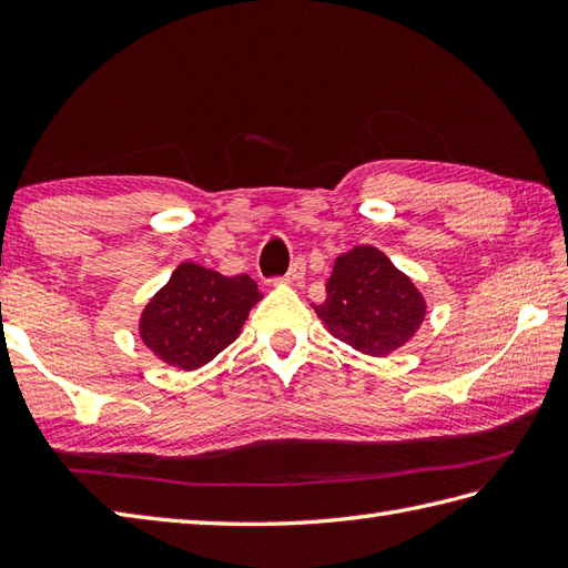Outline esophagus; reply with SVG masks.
Returning <instances> with one entry per match:
<instances>
[{
	"mask_svg": "<svg viewBox=\"0 0 568 568\" xmlns=\"http://www.w3.org/2000/svg\"><path fill=\"white\" fill-rule=\"evenodd\" d=\"M305 277V263L303 261H295L293 265H291V271H287L281 281L283 283H300Z\"/></svg>",
	"mask_w": 568,
	"mask_h": 568,
	"instance_id": "obj_1",
	"label": "esophagus"
}]
</instances>
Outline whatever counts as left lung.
Listing matches in <instances>:
<instances>
[{"label": "left lung", "mask_w": 568, "mask_h": 568, "mask_svg": "<svg viewBox=\"0 0 568 568\" xmlns=\"http://www.w3.org/2000/svg\"><path fill=\"white\" fill-rule=\"evenodd\" d=\"M315 312L339 342L361 354L388 356L413 339L427 303L383 251L354 246L336 256L327 300Z\"/></svg>", "instance_id": "left-lung-1"}]
</instances>
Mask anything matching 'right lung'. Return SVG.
I'll list each match as a JSON object with an SVG mask.
<instances>
[{"label": "right lung", "instance_id": "obj_1", "mask_svg": "<svg viewBox=\"0 0 568 568\" xmlns=\"http://www.w3.org/2000/svg\"><path fill=\"white\" fill-rule=\"evenodd\" d=\"M263 295L246 273L222 275L180 263L139 320V336L163 364L195 371L232 344Z\"/></svg>", "mask_w": 568, "mask_h": 568}]
</instances>
